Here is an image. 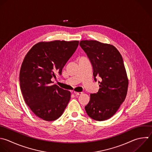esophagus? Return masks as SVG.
<instances>
[{
  "mask_svg": "<svg viewBox=\"0 0 152 152\" xmlns=\"http://www.w3.org/2000/svg\"><path fill=\"white\" fill-rule=\"evenodd\" d=\"M74 93L75 95H80V94H81L83 93H82V92H77V91H74Z\"/></svg>",
  "mask_w": 152,
  "mask_h": 152,
  "instance_id": "1",
  "label": "esophagus"
}]
</instances>
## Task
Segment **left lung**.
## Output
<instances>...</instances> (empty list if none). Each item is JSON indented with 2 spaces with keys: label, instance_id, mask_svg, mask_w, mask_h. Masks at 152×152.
Returning a JSON list of instances; mask_svg holds the SVG:
<instances>
[{
  "label": "left lung",
  "instance_id": "left-lung-1",
  "mask_svg": "<svg viewBox=\"0 0 152 152\" xmlns=\"http://www.w3.org/2000/svg\"><path fill=\"white\" fill-rule=\"evenodd\" d=\"M80 46L89 58L96 77L101 78L97 93L90 94L85 106L87 115L96 121L111 118L124 101L128 80L121 55L113 45L96 40H81Z\"/></svg>",
  "mask_w": 152,
  "mask_h": 152
}]
</instances>
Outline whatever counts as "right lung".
Masks as SVG:
<instances>
[{"mask_svg":"<svg viewBox=\"0 0 152 152\" xmlns=\"http://www.w3.org/2000/svg\"><path fill=\"white\" fill-rule=\"evenodd\" d=\"M78 43L76 40L40 42L24 58L20 72L21 93L32 112L45 121L59 118L70 100L71 92L52 85L51 78L61 75Z\"/></svg>","mask_w":152,"mask_h":152,"instance_id":"1","label":"right lung"}]
</instances>
